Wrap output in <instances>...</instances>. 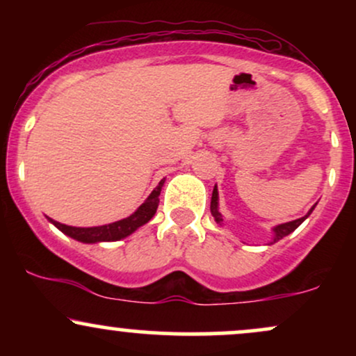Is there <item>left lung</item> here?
Masks as SVG:
<instances>
[{
    "mask_svg": "<svg viewBox=\"0 0 356 356\" xmlns=\"http://www.w3.org/2000/svg\"><path fill=\"white\" fill-rule=\"evenodd\" d=\"M313 209H314V206L312 207V209L308 211V214L303 216V218L295 219V220H289V222H284V224H277V226L273 227V239H271V243H269V244H275V243H277V241H280V239H283L284 236L291 234V232L295 231L296 227L300 226V224L303 222V220H305L306 218H308L309 214H312ZM211 214H212V218H214L216 222L222 226L224 219H222V214H220V212H219V192H218V186H214V191H212V197H211Z\"/></svg>",
    "mask_w": 356,
    "mask_h": 356,
    "instance_id": "obj_1",
    "label": "left lung"
}]
</instances>
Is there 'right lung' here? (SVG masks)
Instances as JSON below:
<instances>
[{"label":"right lung","mask_w":356,"mask_h":356,"mask_svg":"<svg viewBox=\"0 0 356 356\" xmlns=\"http://www.w3.org/2000/svg\"><path fill=\"white\" fill-rule=\"evenodd\" d=\"M164 182L165 179H162V181L159 182V186L150 192L149 197L145 199L144 204H140V206L137 207V211L134 212V214H130L129 218L125 219L115 220V222L104 224V226H93V227H75V226H67V224L56 222V220H53L50 218H48V220H50L56 229L63 232V234L70 236L72 239L80 241V243H85V244L110 243V241L124 239L154 218L155 211H157L159 207V195H161Z\"/></svg>","instance_id":"1"}]
</instances>
